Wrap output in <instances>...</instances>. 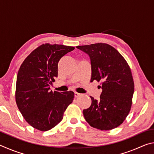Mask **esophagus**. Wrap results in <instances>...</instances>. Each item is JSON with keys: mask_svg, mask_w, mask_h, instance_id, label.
Returning a JSON list of instances; mask_svg holds the SVG:
<instances>
[{"mask_svg": "<svg viewBox=\"0 0 154 154\" xmlns=\"http://www.w3.org/2000/svg\"><path fill=\"white\" fill-rule=\"evenodd\" d=\"M81 95H82V94L78 93V92H75V97H78V96H81Z\"/></svg>", "mask_w": 154, "mask_h": 154, "instance_id": "1", "label": "esophagus"}]
</instances>
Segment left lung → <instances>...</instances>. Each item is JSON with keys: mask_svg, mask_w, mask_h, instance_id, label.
<instances>
[{"mask_svg": "<svg viewBox=\"0 0 154 154\" xmlns=\"http://www.w3.org/2000/svg\"><path fill=\"white\" fill-rule=\"evenodd\" d=\"M77 48L89 55L92 65L90 82H100L103 89L99 100L90 96L92 104L83 109V116L95 128H116L123 123L131 109L134 90L131 69L119 52L109 44L98 43Z\"/></svg>", "mask_w": 154, "mask_h": 154, "instance_id": "1", "label": "left lung"}]
</instances>
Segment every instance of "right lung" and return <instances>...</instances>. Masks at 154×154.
Here are the masks:
<instances>
[{
  "instance_id": "add662e5",
  "label": "right lung",
  "mask_w": 154,
  "mask_h": 154,
  "mask_svg": "<svg viewBox=\"0 0 154 154\" xmlns=\"http://www.w3.org/2000/svg\"><path fill=\"white\" fill-rule=\"evenodd\" d=\"M74 47L45 43L31 52L22 62L17 75L15 101L25 120L34 128L48 131L62 121L72 103V91H49L58 77V63Z\"/></svg>"
}]
</instances>
